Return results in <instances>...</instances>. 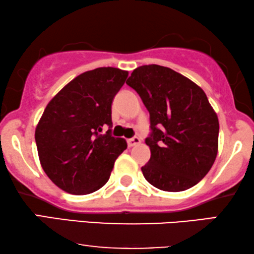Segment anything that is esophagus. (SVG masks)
Returning <instances> with one entry per match:
<instances>
[{
	"label": "esophagus",
	"instance_id": "esophagus-1",
	"mask_svg": "<svg viewBox=\"0 0 254 254\" xmlns=\"http://www.w3.org/2000/svg\"><path fill=\"white\" fill-rule=\"evenodd\" d=\"M140 143H141V140L137 136L128 138V140H127V144H128V147H129V148L134 147V145H136V144H140Z\"/></svg>",
	"mask_w": 254,
	"mask_h": 254
}]
</instances>
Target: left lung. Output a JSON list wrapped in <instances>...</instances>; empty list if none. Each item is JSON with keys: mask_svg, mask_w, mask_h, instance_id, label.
<instances>
[{"mask_svg": "<svg viewBox=\"0 0 254 254\" xmlns=\"http://www.w3.org/2000/svg\"><path fill=\"white\" fill-rule=\"evenodd\" d=\"M126 83L150 114L145 144L151 156L141 168L144 178L166 192L196 185L209 172L218 148L220 125L206 93L185 76L158 64L136 68Z\"/></svg>", "mask_w": 254, "mask_h": 254, "instance_id": "obj_1", "label": "left lung"}]
</instances>
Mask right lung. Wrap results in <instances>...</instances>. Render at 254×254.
<instances>
[{
    "label": "right lung",
    "mask_w": 254,
    "mask_h": 254,
    "mask_svg": "<svg viewBox=\"0 0 254 254\" xmlns=\"http://www.w3.org/2000/svg\"><path fill=\"white\" fill-rule=\"evenodd\" d=\"M128 71L103 67L83 72L48 103L36 128L40 164L64 192L83 195L105 185L127 148L113 137L112 102ZM105 126L109 129L101 134Z\"/></svg>",
    "instance_id": "add662e5"
}]
</instances>
